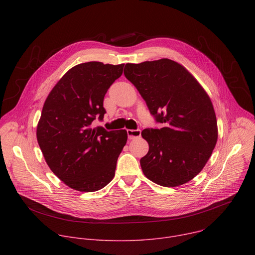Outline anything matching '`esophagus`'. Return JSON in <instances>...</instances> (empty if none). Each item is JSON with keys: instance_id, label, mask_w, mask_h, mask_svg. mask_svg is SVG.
<instances>
[{"instance_id": "esophagus-1", "label": "esophagus", "mask_w": 255, "mask_h": 255, "mask_svg": "<svg viewBox=\"0 0 255 255\" xmlns=\"http://www.w3.org/2000/svg\"><path fill=\"white\" fill-rule=\"evenodd\" d=\"M127 134H128V138L131 140V139H135V138H138L141 136V130L140 129H128L127 130Z\"/></svg>"}]
</instances>
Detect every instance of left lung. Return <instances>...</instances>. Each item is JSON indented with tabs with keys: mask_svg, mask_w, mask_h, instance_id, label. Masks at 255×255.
Masks as SVG:
<instances>
[{
	"mask_svg": "<svg viewBox=\"0 0 255 255\" xmlns=\"http://www.w3.org/2000/svg\"><path fill=\"white\" fill-rule=\"evenodd\" d=\"M124 75L163 125L141 132L149 144L140 159L143 173L163 187L188 183L203 169L218 138L209 96L183 65L168 58L127 63Z\"/></svg>",
	"mask_w": 255,
	"mask_h": 255,
	"instance_id": "1",
	"label": "left lung"
}]
</instances>
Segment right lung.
<instances>
[{
    "label": "right lung",
    "instance_id": "obj_1",
    "mask_svg": "<svg viewBox=\"0 0 255 255\" xmlns=\"http://www.w3.org/2000/svg\"><path fill=\"white\" fill-rule=\"evenodd\" d=\"M124 64L90 61L70 68L48 95L37 141L52 172L69 188L96 192L113 179L127 142L126 130L94 127L103 120L104 97Z\"/></svg>",
    "mask_w": 255,
    "mask_h": 255
}]
</instances>
